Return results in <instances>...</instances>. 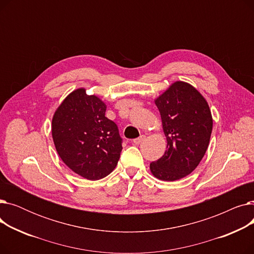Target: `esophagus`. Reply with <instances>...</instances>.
I'll list each match as a JSON object with an SVG mask.
<instances>
[{
    "mask_svg": "<svg viewBox=\"0 0 254 254\" xmlns=\"http://www.w3.org/2000/svg\"><path fill=\"white\" fill-rule=\"evenodd\" d=\"M144 139H145V136H144V135H142V136H140L139 138L132 140V142H134L135 144H140L142 141H144Z\"/></svg>",
    "mask_w": 254,
    "mask_h": 254,
    "instance_id": "esophagus-1",
    "label": "esophagus"
}]
</instances>
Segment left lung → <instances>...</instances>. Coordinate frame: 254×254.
<instances>
[{
	"mask_svg": "<svg viewBox=\"0 0 254 254\" xmlns=\"http://www.w3.org/2000/svg\"><path fill=\"white\" fill-rule=\"evenodd\" d=\"M155 105L168 145L150 170L158 179L175 181L190 174L204 157L212 132L211 111L201 93L182 81L172 84Z\"/></svg>",
	"mask_w": 254,
	"mask_h": 254,
	"instance_id": "left-lung-1",
	"label": "left lung"
}]
</instances>
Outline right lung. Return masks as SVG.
<instances>
[{"label":"right lung","instance_id":"obj_1","mask_svg":"<svg viewBox=\"0 0 254 254\" xmlns=\"http://www.w3.org/2000/svg\"><path fill=\"white\" fill-rule=\"evenodd\" d=\"M106 105L85 89L64 99L52 119V138L63 162L76 174L99 180L116 167L123 138L116 124L105 116Z\"/></svg>","mask_w":254,"mask_h":254}]
</instances>
